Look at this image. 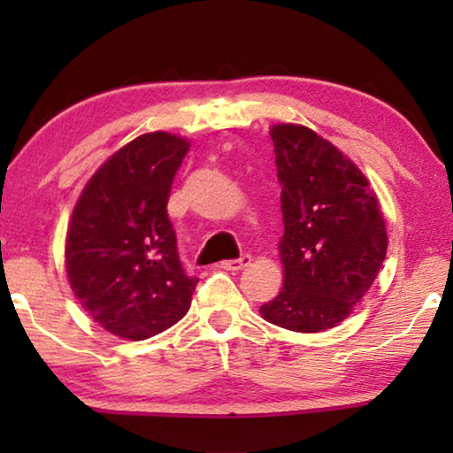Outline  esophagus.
<instances>
[{"label":"esophagus","mask_w":453,"mask_h":453,"mask_svg":"<svg viewBox=\"0 0 453 453\" xmlns=\"http://www.w3.org/2000/svg\"><path fill=\"white\" fill-rule=\"evenodd\" d=\"M250 264H251V256H250V253H243V256H241L239 259H226V262H222L220 268L231 270V272H239V270L247 268Z\"/></svg>","instance_id":"34e87169"}]
</instances>
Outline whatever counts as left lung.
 Masks as SVG:
<instances>
[{
  "mask_svg": "<svg viewBox=\"0 0 453 453\" xmlns=\"http://www.w3.org/2000/svg\"><path fill=\"white\" fill-rule=\"evenodd\" d=\"M280 181L284 287L259 307L293 332H324L349 318L380 274L388 233L367 177L305 126L270 129Z\"/></svg>",
  "mask_w": 453,
  "mask_h": 453,
  "instance_id": "1",
  "label": "left lung"
}]
</instances>
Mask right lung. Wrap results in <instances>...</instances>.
Returning <instances> with one entry per match:
<instances>
[{
    "mask_svg": "<svg viewBox=\"0 0 453 453\" xmlns=\"http://www.w3.org/2000/svg\"><path fill=\"white\" fill-rule=\"evenodd\" d=\"M189 142L144 134L98 169L72 212L65 268L73 295L104 330L146 340L188 313L197 278L188 276L166 214Z\"/></svg>",
    "mask_w": 453,
    "mask_h": 453,
    "instance_id": "add662e5",
    "label": "right lung"
}]
</instances>
